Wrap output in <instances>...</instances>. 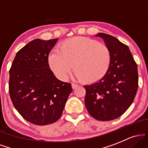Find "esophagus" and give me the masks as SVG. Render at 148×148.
Masks as SVG:
<instances>
[{
  "label": "esophagus",
  "mask_w": 148,
  "mask_h": 148,
  "mask_svg": "<svg viewBox=\"0 0 148 148\" xmlns=\"http://www.w3.org/2000/svg\"><path fill=\"white\" fill-rule=\"evenodd\" d=\"M72 88H73V89H75L76 88H77L78 86H79V85L75 84V83H72Z\"/></svg>",
  "instance_id": "1"
}]
</instances>
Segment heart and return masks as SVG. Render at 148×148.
Returning <instances> with one entry per match:
<instances>
[{"label":"heart","mask_w":148,"mask_h":148,"mask_svg":"<svg viewBox=\"0 0 148 148\" xmlns=\"http://www.w3.org/2000/svg\"><path fill=\"white\" fill-rule=\"evenodd\" d=\"M49 64L61 79L73 72L79 79L94 82L102 78L111 63V53L102 42L86 37H73L62 42L49 56Z\"/></svg>","instance_id":"obj_1"}]
</instances>
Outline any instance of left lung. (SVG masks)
Instances as JSON below:
<instances>
[{
    "instance_id": "left-lung-1",
    "label": "left lung",
    "mask_w": 148,
    "mask_h": 148,
    "mask_svg": "<svg viewBox=\"0 0 148 148\" xmlns=\"http://www.w3.org/2000/svg\"><path fill=\"white\" fill-rule=\"evenodd\" d=\"M103 39L111 53V63L97 82L84 86L85 104L92 118L109 121L125 113L133 102L138 87L137 64L129 47L116 37L105 33Z\"/></svg>"
}]
</instances>
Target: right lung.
<instances>
[{
	"label": "right lung",
	"instance_id": "1",
	"mask_svg": "<svg viewBox=\"0 0 148 148\" xmlns=\"http://www.w3.org/2000/svg\"><path fill=\"white\" fill-rule=\"evenodd\" d=\"M58 39H36L16 53L10 69L9 93L14 108L29 123L47 125L62 115L72 85L56 77L49 53Z\"/></svg>",
	"mask_w": 148,
	"mask_h": 148
}]
</instances>
